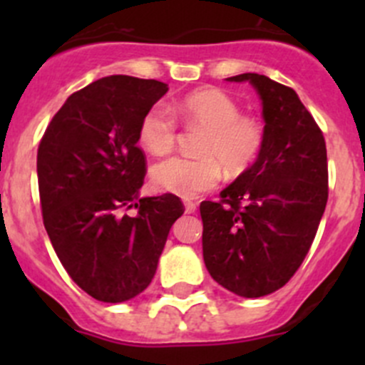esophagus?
<instances>
[{
  "label": "esophagus",
  "mask_w": 365,
  "mask_h": 365,
  "mask_svg": "<svg viewBox=\"0 0 365 365\" xmlns=\"http://www.w3.org/2000/svg\"><path fill=\"white\" fill-rule=\"evenodd\" d=\"M197 210V205L192 203V201H185V212L187 213H194Z\"/></svg>",
  "instance_id": "esophagus-1"
}]
</instances>
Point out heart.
<instances>
[{
  "label": "heart",
  "instance_id": "obj_1",
  "mask_svg": "<svg viewBox=\"0 0 365 365\" xmlns=\"http://www.w3.org/2000/svg\"><path fill=\"white\" fill-rule=\"evenodd\" d=\"M187 128H203L197 139L200 157H171L152 168L157 187L178 194L185 200L215 189L222 178V168L240 175L257 160L264 146V125L256 114L242 113L237 98L217 88L192 91L180 98L171 109L153 104L139 121V143L152 155H165L178 139V121Z\"/></svg>",
  "mask_w": 365,
  "mask_h": 365
}]
</instances>
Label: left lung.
I'll return each instance as SVG.
<instances>
[{
  "label": "left lung",
  "mask_w": 365,
  "mask_h": 365,
  "mask_svg": "<svg viewBox=\"0 0 365 365\" xmlns=\"http://www.w3.org/2000/svg\"><path fill=\"white\" fill-rule=\"evenodd\" d=\"M263 102L264 146L247 171L203 201V257L213 281L245 298L270 295L300 268L329 200L322 128L289 86L240 73Z\"/></svg>",
  "instance_id": "8db88e82"
}]
</instances>
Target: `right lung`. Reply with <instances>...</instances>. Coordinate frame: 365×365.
Here are the masks:
<instances>
[{
	"label": "right lung",
	"instance_id": "right-lung-1",
	"mask_svg": "<svg viewBox=\"0 0 365 365\" xmlns=\"http://www.w3.org/2000/svg\"><path fill=\"white\" fill-rule=\"evenodd\" d=\"M168 90L155 79L102 77L70 95L40 139L43 226L72 281L101 302L148 288L185 210L175 194L139 197L146 176L139 121Z\"/></svg>",
	"mask_w": 365,
	"mask_h": 365
}]
</instances>
